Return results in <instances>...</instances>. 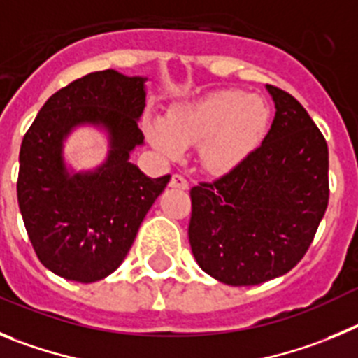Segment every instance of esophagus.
Listing matches in <instances>:
<instances>
[{
	"instance_id": "1",
	"label": "esophagus",
	"mask_w": 358,
	"mask_h": 358,
	"mask_svg": "<svg viewBox=\"0 0 358 358\" xmlns=\"http://www.w3.org/2000/svg\"><path fill=\"white\" fill-rule=\"evenodd\" d=\"M169 185L175 187V189H183V191H185V189H189V183H187V180L183 178L182 175H173Z\"/></svg>"
}]
</instances>
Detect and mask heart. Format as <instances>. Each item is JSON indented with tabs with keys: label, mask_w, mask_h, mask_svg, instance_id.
Listing matches in <instances>:
<instances>
[{
	"label": "heart",
	"mask_w": 358,
	"mask_h": 358,
	"mask_svg": "<svg viewBox=\"0 0 358 358\" xmlns=\"http://www.w3.org/2000/svg\"><path fill=\"white\" fill-rule=\"evenodd\" d=\"M271 110L266 99L237 89H221L194 101L180 103L164 117L150 119V143L169 157L198 145V157L210 173H228L259 146Z\"/></svg>",
	"instance_id": "obj_1"
}]
</instances>
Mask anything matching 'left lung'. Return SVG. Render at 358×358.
I'll return each instance as SVG.
<instances>
[{
	"label": "left lung",
	"mask_w": 358,
	"mask_h": 358,
	"mask_svg": "<svg viewBox=\"0 0 358 358\" xmlns=\"http://www.w3.org/2000/svg\"><path fill=\"white\" fill-rule=\"evenodd\" d=\"M275 119L230 173L191 189L189 243L203 271L241 287L289 273L328 205V146L298 99L266 85Z\"/></svg>",
	"instance_id": "left-lung-1"
}]
</instances>
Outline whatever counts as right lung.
Instances as JSON below:
<instances>
[{"label": "right lung", "instance_id": "right-lung-1", "mask_svg": "<svg viewBox=\"0 0 358 358\" xmlns=\"http://www.w3.org/2000/svg\"><path fill=\"white\" fill-rule=\"evenodd\" d=\"M146 82L114 69L75 80L44 103L22 139L19 210L38 260L62 278L92 283L114 273L171 178H150L130 162L144 144ZM80 126L109 139L108 159L91 172H73L63 157V143Z\"/></svg>", "mask_w": 358, "mask_h": 358}]
</instances>
